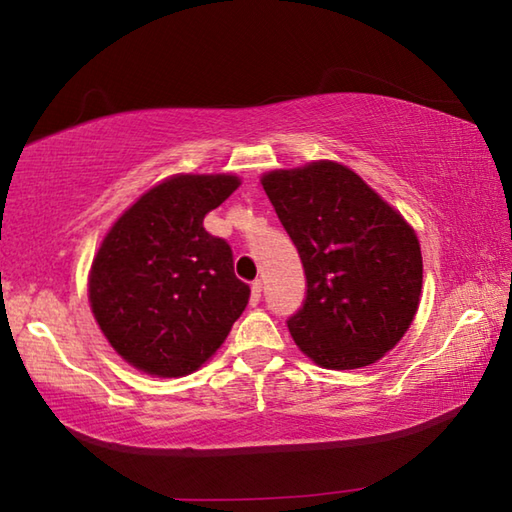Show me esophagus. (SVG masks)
Returning <instances> with one entry per match:
<instances>
[{
    "label": "esophagus",
    "mask_w": 512,
    "mask_h": 512,
    "mask_svg": "<svg viewBox=\"0 0 512 512\" xmlns=\"http://www.w3.org/2000/svg\"><path fill=\"white\" fill-rule=\"evenodd\" d=\"M259 300H262V280H255L253 282V293H250V302L257 305Z\"/></svg>",
    "instance_id": "34e87169"
}]
</instances>
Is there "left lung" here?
<instances>
[{
  "label": "left lung",
  "mask_w": 512,
  "mask_h": 512,
  "mask_svg": "<svg viewBox=\"0 0 512 512\" xmlns=\"http://www.w3.org/2000/svg\"><path fill=\"white\" fill-rule=\"evenodd\" d=\"M262 185L307 277V298L287 320L293 341L329 370L384 357L420 305L422 255L411 225L336 162L271 171Z\"/></svg>",
  "instance_id": "left-lung-1"
}]
</instances>
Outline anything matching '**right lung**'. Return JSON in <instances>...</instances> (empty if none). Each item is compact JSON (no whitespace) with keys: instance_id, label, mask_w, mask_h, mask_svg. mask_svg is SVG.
Returning <instances> with one entry per match:
<instances>
[{"instance_id":"obj_1","label":"right lung","mask_w":512,"mask_h":512,"mask_svg":"<svg viewBox=\"0 0 512 512\" xmlns=\"http://www.w3.org/2000/svg\"><path fill=\"white\" fill-rule=\"evenodd\" d=\"M237 176H173L119 216L90 273L101 332L131 366L158 377L201 368L246 309L232 248L203 228Z\"/></svg>"}]
</instances>
